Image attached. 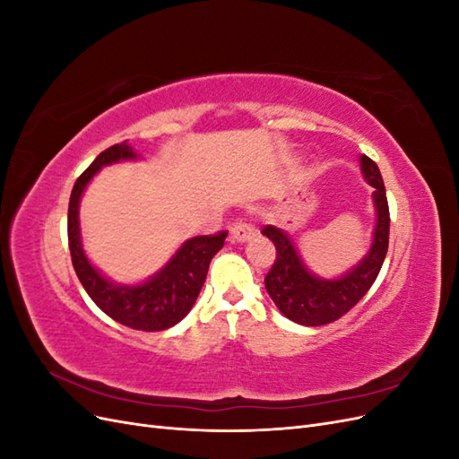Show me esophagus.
Masks as SVG:
<instances>
[{"label": "esophagus", "mask_w": 459, "mask_h": 459, "mask_svg": "<svg viewBox=\"0 0 459 459\" xmlns=\"http://www.w3.org/2000/svg\"><path fill=\"white\" fill-rule=\"evenodd\" d=\"M230 233L233 241H248L251 238H255V228L251 224H247V221L239 220L231 226Z\"/></svg>", "instance_id": "esophagus-1"}]
</instances>
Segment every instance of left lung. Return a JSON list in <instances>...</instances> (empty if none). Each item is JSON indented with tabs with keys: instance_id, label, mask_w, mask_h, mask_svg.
I'll list each match as a JSON object with an SVG mask.
<instances>
[{
	"instance_id": "8db88e82",
	"label": "left lung",
	"mask_w": 459,
	"mask_h": 459,
	"mask_svg": "<svg viewBox=\"0 0 459 459\" xmlns=\"http://www.w3.org/2000/svg\"><path fill=\"white\" fill-rule=\"evenodd\" d=\"M362 172L375 187L373 203L375 211H377V226H375L373 245L368 256L339 280H319V277L312 275L304 268L293 243L280 228H262V235H266L275 245V262L264 277V283H266V290L275 307L290 322L300 325H325L335 322L354 308L359 299L371 289L373 281L377 280L388 248L391 214H388L379 166L364 155Z\"/></svg>"
}]
</instances>
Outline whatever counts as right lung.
Returning a JSON list of instances; mask_svg holds the SVG:
<instances>
[{"label":"right lung","mask_w":459,"mask_h":459,"mask_svg":"<svg viewBox=\"0 0 459 459\" xmlns=\"http://www.w3.org/2000/svg\"><path fill=\"white\" fill-rule=\"evenodd\" d=\"M135 159L134 149L126 143H117L100 152L88 169L80 174L68 201V248L73 266L80 283L84 285L90 299L115 322L137 331H162L176 325L189 314L199 290L206 280L208 264L224 247L228 231L199 235L182 245L172 260L149 281L142 285H115L107 281L88 262L80 243L78 204L82 191L101 166Z\"/></svg>","instance_id":"obj_1"}]
</instances>
